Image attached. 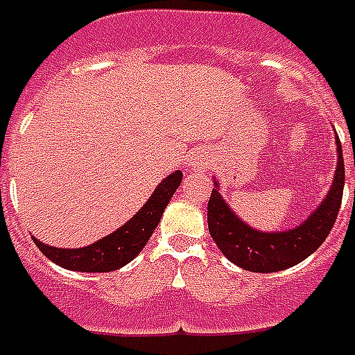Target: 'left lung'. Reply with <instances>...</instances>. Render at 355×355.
<instances>
[{
    "label": "left lung",
    "mask_w": 355,
    "mask_h": 355,
    "mask_svg": "<svg viewBox=\"0 0 355 355\" xmlns=\"http://www.w3.org/2000/svg\"><path fill=\"white\" fill-rule=\"evenodd\" d=\"M335 143L338 156L331 190L303 224L288 231L265 233L244 224L222 199L220 186L214 182L216 186L207 205V220L209 233L225 258L246 271L277 272L297 265L320 248V244L331 233L345 190V159L340 150L343 146L338 137Z\"/></svg>",
    "instance_id": "1"
}]
</instances>
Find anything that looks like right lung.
Instances as JSON below:
<instances>
[{"instance_id":"obj_1","label":"right lung","mask_w":355,"mask_h":355,"mask_svg":"<svg viewBox=\"0 0 355 355\" xmlns=\"http://www.w3.org/2000/svg\"><path fill=\"white\" fill-rule=\"evenodd\" d=\"M182 180V173L175 171L157 186L143 209L125 222L120 230L99 239L97 243L83 248H54L33 237V243L46 258L64 269L80 272H109L124 267L143 250L152 233L159 224L165 207Z\"/></svg>"}]
</instances>
